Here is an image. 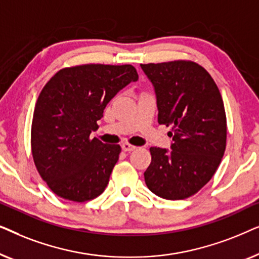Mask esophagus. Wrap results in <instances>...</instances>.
<instances>
[{
    "mask_svg": "<svg viewBox=\"0 0 259 259\" xmlns=\"http://www.w3.org/2000/svg\"><path fill=\"white\" fill-rule=\"evenodd\" d=\"M122 151H125V152H132V151H134L136 150V146H133V145H131V144H128V143H125V144H122Z\"/></svg>",
    "mask_w": 259,
    "mask_h": 259,
    "instance_id": "esophagus-1",
    "label": "esophagus"
}]
</instances>
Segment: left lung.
I'll return each mask as SVG.
<instances>
[{"mask_svg": "<svg viewBox=\"0 0 259 259\" xmlns=\"http://www.w3.org/2000/svg\"><path fill=\"white\" fill-rule=\"evenodd\" d=\"M157 94L158 122L171 126L172 151L151 147L145 183L158 197L186 199L210 182L226 148L221 92L204 67L190 60L141 63Z\"/></svg>", "mask_w": 259, "mask_h": 259, "instance_id": "8db88e82", "label": "left lung"}]
</instances>
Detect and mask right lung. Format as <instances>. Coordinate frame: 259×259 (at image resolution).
<instances>
[{
    "mask_svg": "<svg viewBox=\"0 0 259 259\" xmlns=\"http://www.w3.org/2000/svg\"><path fill=\"white\" fill-rule=\"evenodd\" d=\"M138 77L132 65L86 63L60 69L42 88L31 121V154L56 196L83 203L104 192L121 147L91 139V132L106 105Z\"/></svg>",
    "mask_w": 259,
    "mask_h": 259,
    "instance_id": "obj_1",
    "label": "right lung"
}]
</instances>
